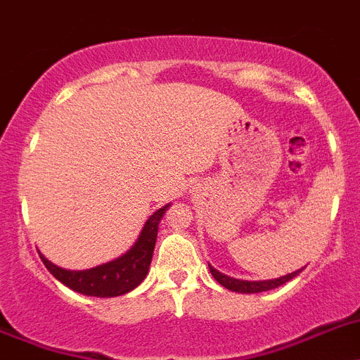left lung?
I'll list each match as a JSON object with an SVG mask.
<instances>
[{"label":"left lung","instance_id":"1","mask_svg":"<svg viewBox=\"0 0 360 360\" xmlns=\"http://www.w3.org/2000/svg\"><path fill=\"white\" fill-rule=\"evenodd\" d=\"M301 271H303V269H300V271H294V273H290V274H285V276L273 278V280L248 281V280H236V278L228 276V274L220 273V271H217L215 267H212V265H210V273L213 274V278H215V280L219 281L222 287L233 290V292H240V294H257V292H265V290H273V289H276V287H280V285L287 283L289 280H292V278L297 276Z\"/></svg>","mask_w":360,"mask_h":360}]
</instances>
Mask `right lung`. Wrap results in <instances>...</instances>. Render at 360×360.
Wrapping results in <instances>:
<instances>
[{
  "instance_id": "add662e5",
  "label": "right lung",
  "mask_w": 360,
  "mask_h": 360,
  "mask_svg": "<svg viewBox=\"0 0 360 360\" xmlns=\"http://www.w3.org/2000/svg\"><path fill=\"white\" fill-rule=\"evenodd\" d=\"M168 206L170 204L152 213L145 222L134 245L122 257L115 258L108 264L96 265L93 269H86V271H70V269H63L59 265L51 264L43 255H41V260L60 283H64L75 292L96 297H115L131 292L147 276L152 262V252H154V245H156L158 228H160V222Z\"/></svg>"
}]
</instances>
